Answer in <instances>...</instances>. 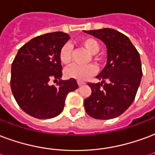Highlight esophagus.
<instances>
[{
	"label": "esophagus",
	"mask_w": 155,
	"mask_h": 155,
	"mask_svg": "<svg viewBox=\"0 0 155 155\" xmlns=\"http://www.w3.org/2000/svg\"><path fill=\"white\" fill-rule=\"evenodd\" d=\"M78 84H79V86H82L84 84H85V82H84V81H77Z\"/></svg>",
	"instance_id": "obj_1"
}]
</instances>
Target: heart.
Segmentation results:
<instances>
[{"instance_id":"heart-1","label":"heart","mask_w":155,"mask_h":155,"mask_svg":"<svg viewBox=\"0 0 155 155\" xmlns=\"http://www.w3.org/2000/svg\"><path fill=\"white\" fill-rule=\"evenodd\" d=\"M79 44L83 47L90 54L95 55L99 51V43L97 40L91 37H84L80 41ZM59 60L64 65H68L71 61L72 47L70 43H65L61 46L58 53ZM96 60L98 58L94 57ZM97 71V67L94 65H88L85 66L73 65L67 68L65 71V74L67 78H72L78 81H85L88 78L92 76Z\"/></svg>"}]
</instances>
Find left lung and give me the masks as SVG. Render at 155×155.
Listing matches in <instances>:
<instances>
[{
  "instance_id": "left-lung-1",
  "label": "left lung",
  "mask_w": 155,
  "mask_h": 155,
  "mask_svg": "<svg viewBox=\"0 0 155 155\" xmlns=\"http://www.w3.org/2000/svg\"><path fill=\"white\" fill-rule=\"evenodd\" d=\"M84 32L102 40L107 52L106 66L97 76L102 83H88L92 93L84 100V109L95 119L115 118L136 98L142 77L140 54L128 37L115 29Z\"/></svg>"
}]
</instances>
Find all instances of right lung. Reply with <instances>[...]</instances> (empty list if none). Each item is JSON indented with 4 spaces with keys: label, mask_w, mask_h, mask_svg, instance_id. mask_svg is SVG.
I'll return each instance as SVG.
<instances>
[{
    "label": "right lung",
    "mask_w": 155,
    "mask_h": 155,
    "mask_svg": "<svg viewBox=\"0 0 155 155\" xmlns=\"http://www.w3.org/2000/svg\"><path fill=\"white\" fill-rule=\"evenodd\" d=\"M70 36L63 32L34 38L22 46L11 65L10 88L20 108L38 119L52 118L62 112L69 93L77 89L74 79L61 81L58 53ZM51 79L59 81L49 86Z\"/></svg>",
    "instance_id": "right-lung-1"
}]
</instances>
